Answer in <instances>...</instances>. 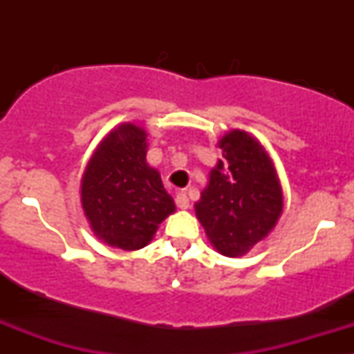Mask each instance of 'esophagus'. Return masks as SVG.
I'll use <instances>...</instances> for the list:
<instances>
[{
	"instance_id": "esophagus-1",
	"label": "esophagus",
	"mask_w": 354,
	"mask_h": 354,
	"mask_svg": "<svg viewBox=\"0 0 354 354\" xmlns=\"http://www.w3.org/2000/svg\"><path fill=\"white\" fill-rule=\"evenodd\" d=\"M176 205L180 207V209H183V210L190 207V200H188L187 194H183V192H181V194L176 195Z\"/></svg>"
}]
</instances>
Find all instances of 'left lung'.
Returning a JSON list of instances; mask_svg holds the SVG:
<instances>
[{"label":"left lung","mask_w":354,"mask_h":354,"mask_svg":"<svg viewBox=\"0 0 354 354\" xmlns=\"http://www.w3.org/2000/svg\"><path fill=\"white\" fill-rule=\"evenodd\" d=\"M217 147L224 160L210 169L195 216L221 255L241 257L276 227L284 207L283 187L272 157L252 133L231 130Z\"/></svg>","instance_id":"left-lung-1"}]
</instances>
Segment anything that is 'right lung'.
Here are the masks:
<instances>
[{
  "label": "right lung",
  "instance_id": "obj_1",
  "mask_svg": "<svg viewBox=\"0 0 354 354\" xmlns=\"http://www.w3.org/2000/svg\"><path fill=\"white\" fill-rule=\"evenodd\" d=\"M147 147L144 128L121 123L106 133L85 166L82 209L94 236L113 248H144L176 210L159 171L147 162Z\"/></svg>",
  "mask_w": 354,
  "mask_h": 354
}]
</instances>
